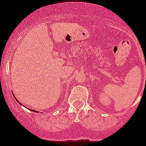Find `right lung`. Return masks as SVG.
Listing matches in <instances>:
<instances>
[{
	"instance_id": "obj_1",
	"label": "right lung",
	"mask_w": 146,
	"mask_h": 146,
	"mask_svg": "<svg viewBox=\"0 0 146 146\" xmlns=\"http://www.w3.org/2000/svg\"><path fill=\"white\" fill-rule=\"evenodd\" d=\"M13 96H14V97L15 98V95H14V94H13ZM15 99H16L17 101V102H19V101H18V100H17V99H16V98H15ZM19 103H20V102H19ZM20 104H22L21 103H20ZM22 105H23V104H22ZM29 110H31V111H33V112H35V110H31V109H29ZM36 113H38V112H37V111H36Z\"/></svg>"
}]
</instances>
